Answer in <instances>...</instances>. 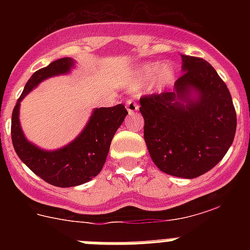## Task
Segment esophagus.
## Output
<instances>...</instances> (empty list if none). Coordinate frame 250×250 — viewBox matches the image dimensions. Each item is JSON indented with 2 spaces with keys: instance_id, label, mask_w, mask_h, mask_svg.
<instances>
[{
  "instance_id": "esophagus-1",
  "label": "esophagus",
  "mask_w": 250,
  "mask_h": 250,
  "mask_svg": "<svg viewBox=\"0 0 250 250\" xmlns=\"http://www.w3.org/2000/svg\"><path fill=\"white\" fill-rule=\"evenodd\" d=\"M126 110L129 111V114H134L135 111H138L139 106L138 104H136L135 100H132V99H130V100L126 101Z\"/></svg>"
}]
</instances>
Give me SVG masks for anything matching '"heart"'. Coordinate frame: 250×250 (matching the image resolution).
Returning a JSON list of instances; mask_svg holds the SVG:
<instances>
[{
  "instance_id": "1",
  "label": "heart",
  "mask_w": 250,
  "mask_h": 250,
  "mask_svg": "<svg viewBox=\"0 0 250 250\" xmlns=\"http://www.w3.org/2000/svg\"><path fill=\"white\" fill-rule=\"evenodd\" d=\"M160 63L159 62H151L146 63L143 67L136 72L135 77L132 79V89H138L140 86H143L144 83H146L147 81L151 80L152 77L155 76V74L158 72V70L161 71L158 74V77H156V83L159 86H165L173 80L174 77V68L171 65H165L163 66L161 69L160 67Z\"/></svg>"
}]
</instances>
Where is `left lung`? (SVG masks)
<instances>
[{
	"mask_svg": "<svg viewBox=\"0 0 250 250\" xmlns=\"http://www.w3.org/2000/svg\"><path fill=\"white\" fill-rule=\"evenodd\" d=\"M173 92L144 95L140 112L154 164L164 173L193 179L213 169L227 154L237 130L231 95L213 66L183 55ZM191 92L198 96L194 99Z\"/></svg>",
	"mask_w": 250,
	"mask_h": 250,
	"instance_id": "8db88e82",
	"label": "left lung"
}]
</instances>
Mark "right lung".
Wrapping results in <instances>:
<instances>
[{
    "instance_id": "1",
    "label": "right lung",
    "mask_w": 250,
    "mask_h": 250,
    "mask_svg": "<svg viewBox=\"0 0 250 250\" xmlns=\"http://www.w3.org/2000/svg\"><path fill=\"white\" fill-rule=\"evenodd\" d=\"M72 65V59L62 57L35 72L13 107L11 120V138L19 158L42 180L60 188L81 185L100 173L115 132L127 115L123 104L96 109L80 135L55 151H45L28 143L20 126V103L41 81L55 75L66 74Z\"/></svg>"
}]
</instances>
